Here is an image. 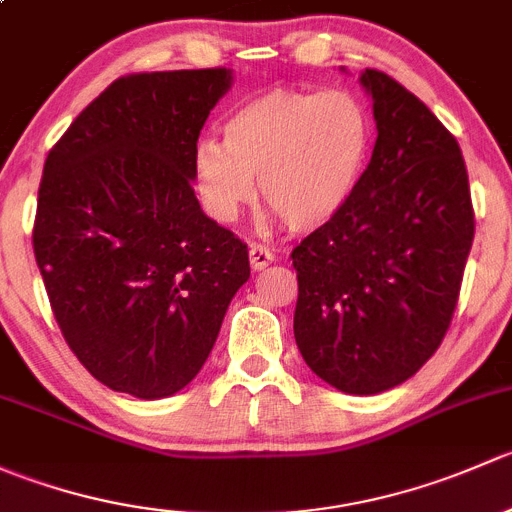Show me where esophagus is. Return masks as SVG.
<instances>
[{"label": "esophagus", "mask_w": 512, "mask_h": 512, "mask_svg": "<svg viewBox=\"0 0 512 512\" xmlns=\"http://www.w3.org/2000/svg\"><path fill=\"white\" fill-rule=\"evenodd\" d=\"M275 262V255H272L267 247L262 245H250V265L252 270H265L267 265H272Z\"/></svg>", "instance_id": "34e87169"}]
</instances>
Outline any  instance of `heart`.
Returning <instances> with one entry per match:
<instances>
[{
  "label": "heart",
  "instance_id": "b5f03b06",
  "mask_svg": "<svg viewBox=\"0 0 512 512\" xmlns=\"http://www.w3.org/2000/svg\"><path fill=\"white\" fill-rule=\"evenodd\" d=\"M371 121L347 91L272 89L223 123V143H195L190 170L210 218L232 223L255 198L289 230L312 232L349 205L364 175Z\"/></svg>",
  "mask_w": 512,
  "mask_h": 512
}]
</instances>
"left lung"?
Here are the masks:
<instances>
[{
    "label": "left lung",
    "instance_id": "obj_1",
    "mask_svg": "<svg viewBox=\"0 0 512 512\" xmlns=\"http://www.w3.org/2000/svg\"><path fill=\"white\" fill-rule=\"evenodd\" d=\"M359 81L379 136L347 208L292 250L294 339L319 379L371 396L404 384L441 347L476 220L446 126L384 71Z\"/></svg>",
    "mask_w": 512,
    "mask_h": 512
}]
</instances>
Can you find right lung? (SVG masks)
<instances>
[{"label": "right lung", "mask_w": 512, "mask_h": 512, "mask_svg": "<svg viewBox=\"0 0 512 512\" xmlns=\"http://www.w3.org/2000/svg\"><path fill=\"white\" fill-rule=\"evenodd\" d=\"M230 69L113 81L44 163L34 257L51 312L94 379L165 399L198 376L247 245L200 208L190 156Z\"/></svg>", "instance_id": "obj_1"}]
</instances>
